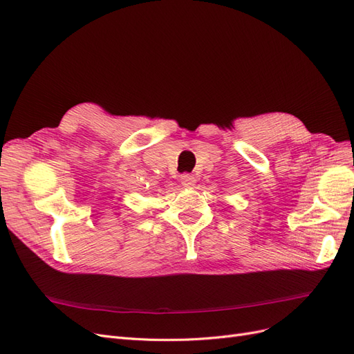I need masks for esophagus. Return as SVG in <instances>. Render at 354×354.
I'll use <instances>...</instances> for the list:
<instances>
[{"label": "esophagus", "mask_w": 354, "mask_h": 354, "mask_svg": "<svg viewBox=\"0 0 354 354\" xmlns=\"http://www.w3.org/2000/svg\"><path fill=\"white\" fill-rule=\"evenodd\" d=\"M180 180H181V185L186 186V187H192L196 183L195 176H192V174H181Z\"/></svg>", "instance_id": "34e87169"}]
</instances>
